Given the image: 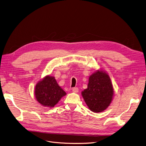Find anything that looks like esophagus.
<instances>
[{
    "instance_id": "esophagus-1",
    "label": "esophagus",
    "mask_w": 146,
    "mask_h": 146,
    "mask_svg": "<svg viewBox=\"0 0 146 146\" xmlns=\"http://www.w3.org/2000/svg\"><path fill=\"white\" fill-rule=\"evenodd\" d=\"M72 91H73V92L76 93V92H78L79 91V89H78V88H77V87H74V88H73L72 89Z\"/></svg>"
}]
</instances>
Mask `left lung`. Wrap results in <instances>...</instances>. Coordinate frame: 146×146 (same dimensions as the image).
Masks as SVG:
<instances>
[{"label":"left lung","mask_w":146,"mask_h":146,"mask_svg":"<svg viewBox=\"0 0 146 146\" xmlns=\"http://www.w3.org/2000/svg\"><path fill=\"white\" fill-rule=\"evenodd\" d=\"M82 95L91 111L98 113L106 110L111 102L113 88L109 75L98 70L89 78L88 88Z\"/></svg>","instance_id":"1"}]
</instances>
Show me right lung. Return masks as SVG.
I'll return each instance as SVG.
<instances>
[{
  "mask_svg": "<svg viewBox=\"0 0 146 146\" xmlns=\"http://www.w3.org/2000/svg\"><path fill=\"white\" fill-rule=\"evenodd\" d=\"M66 94L65 91L58 86L55 78L50 76H47L40 81L35 87L37 101L45 107H54Z\"/></svg>",
  "mask_w": 146,
  "mask_h": 146,
  "instance_id": "1",
  "label": "right lung"
}]
</instances>
